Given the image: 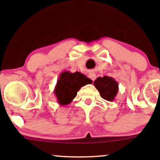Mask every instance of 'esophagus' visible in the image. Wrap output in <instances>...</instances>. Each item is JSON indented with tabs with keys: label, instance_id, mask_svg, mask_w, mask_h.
Returning <instances> with one entry per match:
<instances>
[{
	"label": "esophagus",
	"instance_id": "1",
	"mask_svg": "<svg viewBox=\"0 0 160 160\" xmlns=\"http://www.w3.org/2000/svg\"><path fill=\"white\" fill-rule=\"evenodd\" d=\"M96 74H95L94 72H91V73H89V78H91V80L92 81H94L95 79H96Z\"/></svg>",
	"mask_w": 160,
	"mask_h": 160
}]
</instances>
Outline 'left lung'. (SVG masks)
<instances>
[{"instance_id":"8db88e82","label":"left lung","mask_w":160,"mask_h":160,"mask_svg":"<svg viewBox=\"0 0 160 160\" xmlns=\"http://www.w3.org/2000/svg\"><path fill=\"white\" fill-rule=\"evenodd\" d=\"M94 85L101 98L108 101H113L119 91L118 82L112 77H99L94 81Z\"/></svg>"}]
</instances>
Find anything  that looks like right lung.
I'll return each mask as SVG.
<instances>
[{
	"mask_svg": "<svg viewBox=\"0 0 160 160\" xmlns=\"http://www.w3.org/2000/svg\"><path fill=\"white\" fill-rule=\"evenodd\" d=\"M92 83V81L78 72L72 73L64 71L60 73L53 92L60 106L68 105L76 97L77 92L85 85Z\"/></svg>",
	"mask_w": 160,
	"mask_h": 160,
	"instance_id": "obj_1",
	"label": "right lung"
}]
</instances>
